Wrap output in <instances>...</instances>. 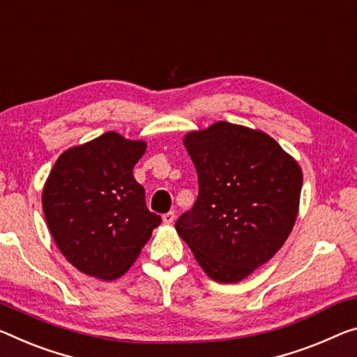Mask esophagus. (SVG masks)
<instances>
[{"mask_svg": "<svg viewBox=\"0 0 357 357\" xmlns=\"http://www.w3.org/2000/svg\"><path fill=\"white\" fill-rule=\"evenodd\" d=\"M162 219H163V222L165 224H172L173 220H174V211H168V213H165L162 216Z\"/></svg>", "mask_w": 357, "mask_h": 357, "instance_id": "esophagus-1", "label": "esophagus"}]
</instances>
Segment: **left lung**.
I'll use <instances>...</instances> for the list:
<instances>
[{
  "label": "left lung",
  "mask_w": 357,
  "mask_h": 357,
  "mask_svg": "<svg viewBox=\"0 0 357 357\" xmlns=\"http://www.w3.org/2000/svg\"><path fill=\"white\" fill-rule=\"evenodd\" d=\"M184 146L199 195L174 227L209 278L241 281L289 236L302 169L268 135L229 122L189 133Z\"/></svg>",
  "instance_id": "left-lung-1"
}]
</instances>
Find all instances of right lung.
<instances>
[{
  "label": "right lung",
  "mask_w": 357,
  "mask_h": 357,
  "mask_svg": "<svg viewBox=\"0 0 357 357\" xmlns=\"http://www.w3.org/2000/svg\"><path fill=\"white\" fill-rule=\"evenodd\" d=\"M146 143L114 132L65 151L43 190L50 234L82 273L116 280L132 267L162 219L133 178Z\"/></svg>",
  "instance_id": "right-lung-1"
}]
</instances>
